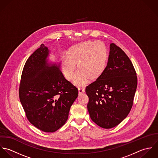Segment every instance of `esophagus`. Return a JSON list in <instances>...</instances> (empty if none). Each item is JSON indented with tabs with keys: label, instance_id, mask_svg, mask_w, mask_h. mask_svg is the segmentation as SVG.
Listing matches in <instances>:
<instances>
[{
	"label": "esophagus",
	"instance_id": "34e87169",
	"mask_svg": "<svg viewBox=\"0 0 158 158\" xmlns=\"http://www.w3.org/2000/svg\"><path fill=\"white\" fill-rule=\"evenodd\" d=\"M78 91H79V94L81 95L85 92V89L83 88H78Z\"/></svg>",
	"mask_w": 158,
	"mask_h": 158
}]
</instances>
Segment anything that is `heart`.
<instances>
[{
    "label": "heart",
    "instance_id": "1",
    "mask_svg": "<svg viewBox=\"0 0 158 158\" xmlns=\"http://www.w3.org/2000/svg\"><path fill=\"white\" fill-rule=\"evenodd\" d=\"M108 52L101 42L85 41L71 46L66 54L61 56L60 64L63 75L68 81L73 79L78 70L74 83L85 85L88 80L96 81L104 73L108 62Z\"/></svg>",
    "mask_w": 158,
    "mask_h": 158
}]
</instances>
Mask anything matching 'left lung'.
<instances>
[{
  "mask_svg": "<svg viewBox=\"0 0 158 158\" xmlns=\"http://www.w3.org/2000/svg\"><path fill=\"white\" fill-rule=\"evenodd\" d=\"M137 86L131 61L120 48L111 43L104 73L85 89L92 121L105 129L120 124L131 111Z\"/></svg>",
  "mask_w": 158,
  "mask_h": 158,
  "instance_id": "obj_1",
  "label": "left lung"
}]
</instances>
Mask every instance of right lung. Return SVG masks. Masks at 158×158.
Wrapping results in <instances>:
<instances>
[{"instance_id": "add662e5", "label": "right lung", "mask_w": 158, "mask_h": 158, "mask_svg": "<svg viewBox=\"0 0 158 158\" xmlns=\"http://www.w3.org/2000/svg\"><path fill=\"white\" fill-rule=\"evenodd\" d=\"M49 50L41 44L24 64L19 88L28 120L41 131L54 132L66 123L78 89L67 81L60 64L48 63Z\"/></svg>"}]
</instances>
